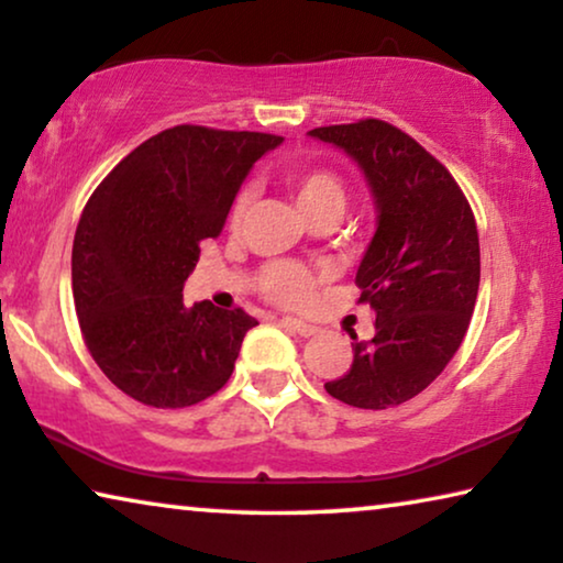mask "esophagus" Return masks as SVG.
Listing matches in <instances>:
<instances>
[{
  "mask_svg": "<svg viewBox=\"0 0 563 563\" xmlns=\"http://www.w3.org/2000/svg\"><path fill=\"white\" fill-rule=\"evenodd\" d=\"M280 323H283V327L288 329V331H292V334H298V336H303V339L313 336L316 331H319V329L313 327V323H306V321H300V319H290V316H285V319H283Z\"/></svg>",
  "mask_w": 563,
  "mask_h": 563,
  "instance_id": "obj_1",
  "label": "esophagus"
}]
</instances>
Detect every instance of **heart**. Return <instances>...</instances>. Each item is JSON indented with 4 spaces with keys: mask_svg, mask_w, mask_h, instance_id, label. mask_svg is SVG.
<instances>
[{
    "mask_svg": "<svg viewBox=\"0 0 563 563\" xmlns=\"http://www.w3.org/2000/svg\"><path fill=\"white\" fill-rule=\"evenodd\" d=\"M288 186L292 196H296L298 209L303 211L306 219L321 217V213H334L342 217L346 209V186L344 180L329 168H296L288 173ZM250 206V191H240L229 211V224L240 227L244 213ZM257 285L267 300L278 306H303L311 300L316 285H319V275L308 271L300 263H290V260H275L267 263L257 275Z\"/></svg>",
    "mask_w": 563,
    "mask_h": 563,
    "instance_id": "b5f03b06",
    "label": "heart"
}]
</instances>
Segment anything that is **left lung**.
<instances>
[{
    "mask_svg": "<svg viewBox=\"0 0 563 563\" xmlns=\"http://www.w3.org/2000/svg\"><path fill=\"white\" fill-rule=\"evenodd\" d=\"M308 134L354 157L377 203V232L357 271L360 303L377 313L375 336L352 334V367L323 387L346 406L395 408L441 375L470 329L477 221L454 176L398 126L360 120Z\"/></svg>",
    "mask_w": 563,
    "mask_h": 563,
    "instance_id": "obj_1",
    "label": "left lung"
}]
</instances>
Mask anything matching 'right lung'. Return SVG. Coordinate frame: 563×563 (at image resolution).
I'll list each match as a JSON object with an SVG mask.
<instances>
[{
  "instance_id": "right-lung-1",
  "label": "right lung",
  "mask_w": 563,
  "mask_h": 563,
  "mask_svg": "<svg viewBox=\"0 0 563 563\" xmlns=\"http://www.w3.org/2000/svg\"><path fill=\"white\" fill-rule=\"evenodd\" d=\"M283 137L178 124L134 147L84 206L74 303L99 369L142 406L188 408L227 385L257 321L184 306L203 240H217L252 165Z\"/></svg>"
}]
</instances>
